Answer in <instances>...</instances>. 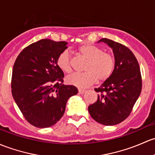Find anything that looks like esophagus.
<instances>
[{"mask_svg": "<svg viewBox=\"0 0 155 155\" xmlns=\"http://www.w3.org/2000/svg\"><path fill=\"white\" fill-rule=\"evenodd\" d=\"M86 92V91L82 90V89H79V94H84Z\"/></svg>", "mask_w": 155, "mask_h": 155, "instance_id": "34e87169", "label": "esophagus"}]
</instances>
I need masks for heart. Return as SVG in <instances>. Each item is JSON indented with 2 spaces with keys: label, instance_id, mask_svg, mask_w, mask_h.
<instances>
[{
  "label": "heart",
  "instance_id": "b5f03b06",
  "mask_svg": "<svg viewBox=\"0 0 155 155\" xmlns=\"http://www.w3.org/2000/svg\"><path fill=\"white\" fill-rule=\"evenodd\" d=\"M78 53L87 60L84 73H73L66 78L68 84L80 88L91 85L94 82L107 80L114 70V57L104 53L102 48L94 45H84L78 48ZM57 65L64 73L72 71V59L68 50H64L57 58Z\"/></svg>",
  "mask_w": 155,
  "mask_h": 155
}]
</instances>
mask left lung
I'll list each match as a JSON object with an SVG mask.
<instances>
[{"label":"left lung","instance_id":"1","mask_svg":"<svg viewBox=\"0 0 155 155\" xmlns=\"http://www.w3.org/2000/svg\"><path fill=\"white\" fill-rule=\"evenodd\" d=\"M112 49L115 66L111 76L95 91L99 92L97 102L88 106L90 115L97 123L114 125L131 114L142 90L140 66L136 57L127 47L107 38H102Z\"/></svg>","mask_w":155,"mask_h":155}]
</instances>
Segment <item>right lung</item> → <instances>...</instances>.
Here are the masks:
<instances>
[{
    "label": "right lung",
    "mask_w": 155,
    "mask_h": 155,
    "mask_svg": "<svg viewBox=\"0 0 155 155\" xmlns=\"http://www.w3.org/2000/svg\"><path fill=\"white\" fill-rule=\"evenodd\" d=\"M67 42L41 39L24 48L12 69V94L24 118L38 128L55 125L64 115L75 86L63 84L64 73L57 58Z\"/></svg>",
    "instance_id": "obj_1"
}]
</instances>
